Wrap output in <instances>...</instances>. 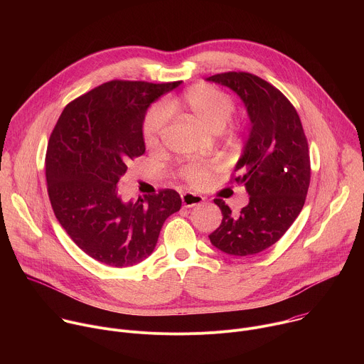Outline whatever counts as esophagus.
Listing matches in <instances>:
<instances>
[{
    "label": "esophagus",
    "instance_id": "1",
    "mask_svg": "<svg viewBox=\"0 0 364 364\" xmlns=\"http://www.w3.org/2000/svg\"><path fill=\"white\" fill-rule=\"evenodd\" d=\"M181 200H183V205L184 207H194V205L201 204L204 201V197L187 191V193L181 194Z\"/></svg>",
    "mask_w": 364,
    "mask_h": 364
}]
</instances>
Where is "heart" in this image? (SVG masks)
<instances>
[{
  "mask_svg": "<svg viewBox=\"0 0 364 364\" xmlns=\"http://www.w3.org/2000/svg\"><path fill=\"white\" fill-rule=\"evenodd\" d=\"M164 109L167 112L184 111L207 129L219 132L230 121L235 111V102L232 96L222 89L213 85L201 83L188 89L183 96L168 100L164 105ZM164 125L166 112L160 107L151 109L146 114L142 125V136L146 146L154 148L160 144ZM229 132L232 134L233 131L230 129ZM183 174L191 184L198 186L209 177L210 168L191 164L184 168Z\"/></svg>",
  "mask_w": 364,
  "mask_h": 364,
  "instance_id": "heart-1",
  "label": "heart"
}]
</instances>
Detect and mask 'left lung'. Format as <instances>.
<instances>
[{"mask_svg": "<svg viewBox=\"0 0 364 364\" xmlns=\"http://www.w3.org/2000/svg\"><path fill=\"white\" fill-rule=\"evenodd\" d=\"M205 80L232 89L250 121L233 178L245 186L249 203L235 216L222 198H215L223 219L209 239L230 256L256 255L277 243L302 210L311 178L308 142L292 103L267 80L246 72Z\"/></svg>", "mask_w": 364, "mask_h": 364, "instance_id": "obj_1", "label": "left lung"}]
</instances>
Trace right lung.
I'll return each instance as SVG.
<instances>
[{
	"instance_id": "obj_1",
	"label": "right lung",
	"mask_w": 364,
	"mask_h": 364,
	"mask_svg": "<svg viewBox=\"0 0 364 364\" xmlns=\"http://www.w3.org/2000/svg\"><path fill=\"white\" fill-rule=\"evenodd\" d=\"M181 82L111 80L63 109L46 152L48 198L56 219L90 257L127 268L148 257L181 197L166 188L124 201L119 181L145 152L142 125L152 102Z\"/></svg>"
}]
</instances>
